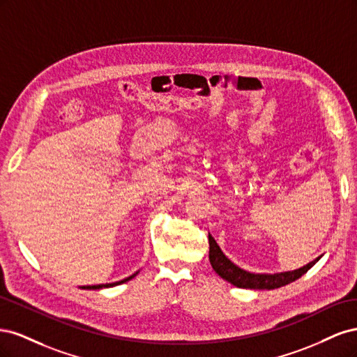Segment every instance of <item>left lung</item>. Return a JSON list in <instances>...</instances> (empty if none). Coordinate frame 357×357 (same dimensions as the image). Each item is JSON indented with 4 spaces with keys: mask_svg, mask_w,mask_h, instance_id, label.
Wrapping results in <instances>:
<instances>
[{
    "mask_svg": "<svg viewBox=\"0 0 357 357\" xmlns=\"http://www.w3.org/2000/svg\"><path fill=\"white\" fill-rule=\"evenodd\" d=\"M208 243H210V264L213 269L218 273L226 282L241 287V289H277L286 286L291 282H295L299 277L304 275L308 269L314 265L320 257L314 259V261L307 264L305 266H302L299 269H295V271H286V273H277V274H253L241 269L240 266H236L234 262H231L228 257L223 255L220 250V247L215 243V240L210 235L208 232Z\"/></svg>",
    "mask_w": 357,
    "mask_h": 357,
    "instance_id": "8db88e82",
    "label": "left lung"
}]
</instances>
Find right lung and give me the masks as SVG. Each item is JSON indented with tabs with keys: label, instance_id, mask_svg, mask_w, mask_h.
Here are the masks:
<instances>
[{
	"label": "right lung",
	"instance_id": "add662e5",
	"mask_svg": "<svg viewBox=\"0 0 357 357\" xmlns=\"http://www.w3.org/2000/svg\"><path fill=\"white\" fill-rule=\"evenodd\" d=\"M137 275V273L135 274H132V275H129V277H126V278H123V280H121V282H116V283H107V284H96V286H83L82 289H102V287H113V286H117V284H122V283H125V282H129V280L131 278H134Z\"/></svg>",
	"mask_w": 357,
	"mask_h": 357
}]
</instances>
